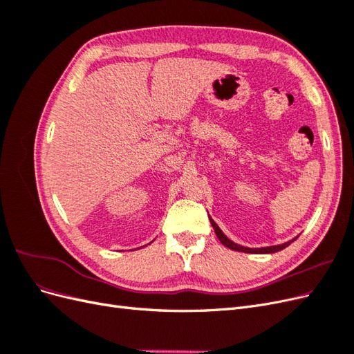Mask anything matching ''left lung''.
<instances>
[{"label": "left lung", "instance_id": "1", "mask_svg": "<svg viewBox=\"0 0 354 354\" xmlns=\"http://www.w3.org/2000/svg\"><path fill=\"white\" fill-rule=\"evenodd\" d=\"M209 221H211V226L214 227V232H216V234H217V238L220 239V242H221L224 246H227V248L233 250V251L250 252V254H273V252H277V251H282L283 248H286V246L294 241V239H292V241H288V242H285V243H282V245L264 246V248H246V246L238 245V243H234L233 241H230V239L226 236V234H224V233L221 232V229L217 226L216 221H214L212 218H209Z\"/></svg>", "mask_w": 354, "mask_h": 354}]
</instances>
